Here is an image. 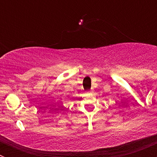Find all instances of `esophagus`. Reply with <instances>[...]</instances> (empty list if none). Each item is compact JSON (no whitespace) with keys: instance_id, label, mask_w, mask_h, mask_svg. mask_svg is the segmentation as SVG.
I'll list each match as a JSON object with an SVG mask.
<instances>
[{"instance_id":"esophagus-1","label":"esophagus","mask_w":157,"mask_h":157,"mask_svg":"<svg viewBox=\"0 0 157 157\" xmlns=\"http://www.w3.org/2000/svg\"><path fill=\"white\" fill-rule=\"evenodd\" d=\"M89 92H93V90H90Z\"/></svg>"}]
</instances>
